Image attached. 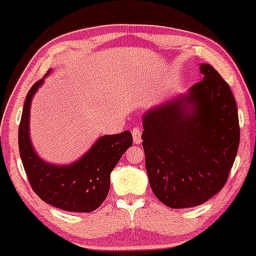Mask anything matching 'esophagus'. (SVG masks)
I'll use <instances>...</instances> for the list:
<instances>
[{
  "instance_id": "1",
  "label": "esophagus",
  "mask_w": 256,
  "mask_h": 256,
  "mask_svg": "<svg viewBox=\"0 0 256 256\" xmlns=\"http://www.w3.org/2000/svg\"><path fill=\"white\" fill-rule=\"evenodd\" d=\"M132 137H134V144L140 146V144L142 143V132H140V128H134V130H132Z\"/></svg>"
}]
</instances>
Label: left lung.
I'll return each mask as SVG.
<instances>
[{
    "label": "left lung",
    "mask_w": 256,
    "mask_h": 256,
    "mask_svg": "<svg viewBox=\"0 0 256 256\" xmlns=\"http://www.w3.org/2000/svg\"><path fill=\"white\" fill-rule=\"evenodd\" d=\"M202 81L143 116L149 184L172 208L204 204L226 184L240 144L232 89L210 64Z\"/></svg>",
    "instance_id": "1"
}]
</instances>
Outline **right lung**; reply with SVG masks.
<instances>
[{
    "mask_svg": "<svg viewBox=\"0 0 256 256\" xmlns=\"http://www.w3.org/2000/svg\"><path fill=\"white\" fill-rule=\"evenodd\" d=\"M48 74L33 84L24 100L19 126L21 161L30 186L40 199L60 210L92 212L108 194L110 173L132 146V134L124 131L98 138L82 158L70 164L58 166L40 158L30 136V104Z\"/></svg>",
    "mask_w": 256,
    "mask_h": 256,
    "instance_id": "add662e5",
    "label": "right lung"
}]
</instances>
